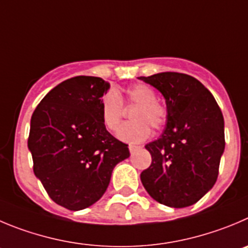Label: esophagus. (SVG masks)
Segmentation results:
<instances>
[{"instance_id":"34e87169","label":"esophagus","mask_w":248,"mask_h":248,"mask_svg":"<svg viewBox=\"0 0 248 248\" xmlns=\"http://www.w3.org/2000/svg\"><path fill=\"white\" fill-rule=\"evenodd\" d=\"M137 145H136V144H128V149H129V152H131V153H133V152H135V150L136 149H137Z\"/></svg>"}]
</instances>
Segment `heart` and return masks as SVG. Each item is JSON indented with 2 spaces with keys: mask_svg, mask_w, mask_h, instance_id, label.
I'll return each mask as SVG.
<instances>
[{
  "mask_svg": "<svg viewBox=\"0 0 248 248\" xmlns=\"http://www.w3.org/2000/svg\"><path fill=\"white\" fill-rule=\"evenodd\" d=\"M156 93L147 84H135L126 89V103L137 105L132 111L131 119L120 128L119 138L124 142H143L150 136V127L160 129L168 122L169 112L164 104L159 103ZM124 108L121 96L115 90H108L100 101V116L104 126L111 132L119 129Z\"/></svg>",
  "mask_w": 248,
  "mask_h": 248,
  "instance_id": "obj_1",
  "label": "heart"
}]
</instances>
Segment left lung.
I'll list each match as a JSON object with an SVG mask.
<instances>
[{"label": "left lung", "instance_id": "obj_1", "mask_svg": "<svg viewBox=\"0 0 248 248\" xmlns=\"http://www.w3.org/2000/svg\"><path fill=\"white\" fill-rule=\"evenodd\" d=\"M140 79L163 94L169 112L161 137L145 145L152 164L140 181L156 202L188 207L218 179L225 148L223 113L212 93L191 76L163 72Z\"/></svg>", "mask_w": 248, "mask_h": 248}]
</instances>
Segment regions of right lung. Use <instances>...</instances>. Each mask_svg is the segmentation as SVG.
Returning <instances> with one entry per match:
<instances>
[{"mask_svg":"<svg viewBox=\"0 0 248 248\" xmlns=\"http://www.w3.org/2000/svg\"><path fill=\"white\" fill-rule=\"evenodd\" d=\"M99 77L78 76L44 96L30 120L28 148L33 170L50 198L69 210L98 202L128 145L110 135L100 116L108 90Z\"/></svg>","mask_w":248,"mask_h":248,"instance_id":"obj_1","label":"right lung"}]
</instances>
